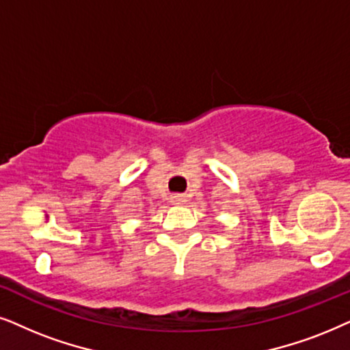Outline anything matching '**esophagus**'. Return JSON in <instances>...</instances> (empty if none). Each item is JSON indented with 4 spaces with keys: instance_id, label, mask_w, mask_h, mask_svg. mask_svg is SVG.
<instances>
[{
    "instance_id": "34e87169",
    "label": "esophagus",
    "mask_w": 350,
    "mask_h": 350,
    "mask_svg": "<svg viewBox=\"0 0 350 350\" xmlns=\"http://www.w3.org/2000/svg\"><path fill=\"white\" fill-rule=\"evenodd\" d=\"M172 203H174V204H184L185 197H184V195H172Z\"/></svg>"
}]
</instances>
